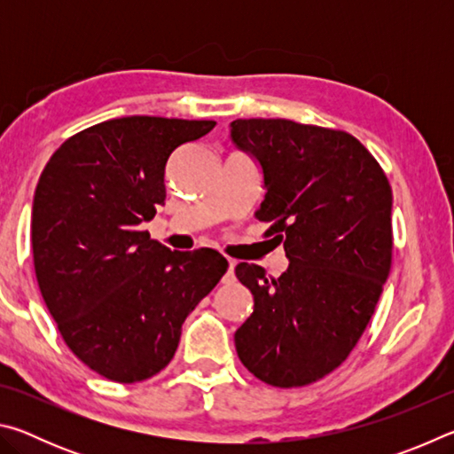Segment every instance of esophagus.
Instances as JSON below:
<instances>
[{"instance_id": "obj_1", "label": "esophagus", "mask_w": 454, "mask_h": 454, "mask_svg": "<svg viewBox=\"0 0 454 454\" xmlns=\"http://www.w3.org/2000/svg\"><path fill=\"white\" fill-rule=\"evenodd\" d=\"M234 266H236V262L234 260H230L228 262V272H226V276H224V282L226 284H232L236 278H234Z\"/></svg>"}]
</instances>
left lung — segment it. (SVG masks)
I'll return each mask as SVG.
<instances>
[{
  "mask_svg": "<svg viewBox=\"0 0 454 454\" xmlns=\"http://www.w3.org/2000/svg\"><path fill=\"white\" fill-rule=\"evenodd\" d=\"M266 196L254 216L290 260L278 278L240 262L254 310L236 330L242 364L278 388L325 379L371 322L393 262V190L374 156L342 129L292 120H234Z\"/></svg>",
  "mask_w": 454,
  "mask_h": 454,
  "instance_id": "8db88e82",
  "label": "left lung"
}]
</instances>
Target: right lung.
<instances>
[{
    "label": "right lung",
    "instance_id": "obj_1",
    "mask_svg": "<svg viewBox=\"0 0 454 454\" xmlns=\"http://www.w3.org/2000/svg\"><path fill=\"white\" fill-rule=\"evenodd\" d=\"M214 126L107 120L67 137L37 182L32 250L43 302L67 348L107 380L166 368L184 320L228 270L216 250L172 252L140 230L166 200L170 153Z\"/></svg>",
    "mask_w": 454,
    "mask_h": 454
}]
</instances>
